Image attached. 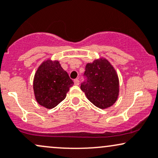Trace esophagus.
Returning <instances> with one entry per match:
<instances>
[{"label":"esophagus","mask_w":158,"mask_h":158,"mask_svg":"<svg viewBox=\"0 0 158 158\" xmlns=\"http://www.w3.org/2000/svg\"><path fill=\"white\" fill-rule=\"evenodd\" d=\"M74 85H79V80L78 79H74Z\"/></svg>","instance_id":"34e87169"}]
</instances>
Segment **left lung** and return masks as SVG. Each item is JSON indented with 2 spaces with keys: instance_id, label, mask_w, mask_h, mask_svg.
Instances as JSON below:
<instances>
[{
  "instance_id": "left-lung-1",
  "label": "left lung",
  "mask_w": 158,
  "mask_h": 158,
  "mask_svg": "<svg viewBox=\"0 0 158 158\" xmlns=\"http://www.w3.org/2000/svg\"><path fill=\"white\" fill-rule=\"evenodd\" d=\"M86 80L81 89L94 106L105 109L113 106L119 95V79L116 71L106 59H96L86 65Z\"/></svg>"
}]
</instances>
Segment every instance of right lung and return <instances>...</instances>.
Masks as SVG:
<instances>
[{"instance_id":"obj_1","label":"right lung","mask_w":158,"mask_h":158,"mask_svg":"<svg viewBox=\"0 0 158 158\" xmlns=\"http://www.w3.org/2000/svg\"><path fill=\"white\" fill-rule=\"evenodd\" d=\"M74 82L57 60L43 62L35 74L33 82L35 99L39 105L51 109L66 97Z\"/></svg>"}]
</instances>
